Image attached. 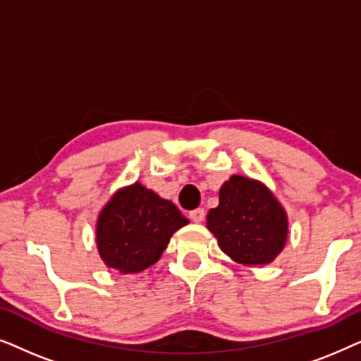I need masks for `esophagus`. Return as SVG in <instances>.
<instances>
[{"label": "esophagus", "mask_w": 361, "mask_h": 361, "mask_svg": "<svg viewBox=\"0 0 361 361\" xmlns=\"http://www.w3.org/2000/svg\"><path fill=\"white\" fill-rule=\"evenodd\" d=\"M190 219H192V221H195V224H200V221L205 219V212H204V209H195V210H192V212H190Z\"/></svg>", "instance_id": "obj_1"}]
</instances>
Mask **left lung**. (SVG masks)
<instances>
[{
  "instance_id": "8db88e82",
  "label": "left lung",
  "mask_w": 361,
  "mask_h": 361,
  "mask_svg": "<svg viewBox=\"0 0 361 361\" xmlns=\"http://www.w3.org/2000/svg\"><path fill=\"white\" fill-rule=\"evenodd\" d=\"M207 228L236 263L268 264L288 240V215L264 184L231 176L221 185L219 207L207 215Z\"/></svg>"
}]
</instances>
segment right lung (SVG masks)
<instances>
[{
	"mask_svg": "<svg viewBox=\"0 0 361 361\" xmlns=\"http://www.w3.org/2000/svg\"><path fill=\"white\" fill-rule=\"evenodd\" d=\"M187 224L171 200L135 182L118 190L98 215V253L108 268L140 273L161 258L171 236Z\"/></svg>",
	"mask_w": 361,
	"mask_h": 361,
	"instance_id": "1",
	"label": "right lung"
}]
</instances>
